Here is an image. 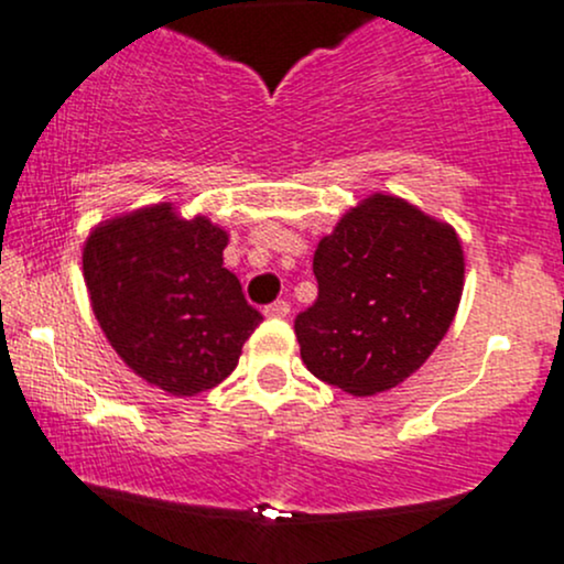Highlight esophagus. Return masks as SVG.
<instances>
[{
    "mask_svg": "<svg viewBox=\"0 0 564 564\" xmlns=\"http://www.w3.org/2000/svg\"><path fill=\"white\" fill-rule=\"evenodd\" d=\"M289 313H292V305H289L286 300H278V302H272V305L264 307V315H268V318H286Z\"/></svg>",
    "mask_w": 564,
    "mask_h": 564,
    "instance_id": "34e87169",
    "label": "esophagus"
}]
</instances>
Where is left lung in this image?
<instances>
[{
	"mask_svg": "<svg viewBox=\"0 0 564 564\" xmlns=\"http://www.w3.org/2000/svg\"><path fill=\"white\" fill-rule=\"evenodd\" d=\"M318 300L296 315L302 361L350 395L417 372L453 326L466 281L455 227L399 195L364 197L318 240Z\"/></svg>",
	"mask_w": 564,
	"mask_h": 564,
	"instance_id": "8db88e82",
	"label": "left lung"
}]
</instances>
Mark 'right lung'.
<instances>
[{"mask_svg":"<svg viewBox=\"0 0 564 564\" xmlns=\"http://www.w3.org/2000/svg\"><path fill=\"white\" fill-rule=\"evenodd\" d=\"M225 227L152 203L93 227L83 278L117 356L169 395L212 391L262 324L225 268Z\"/></svg>","mask_w":564,"mask_h":564,"instance_id":"1","label":"right lung"}]
</instances>
